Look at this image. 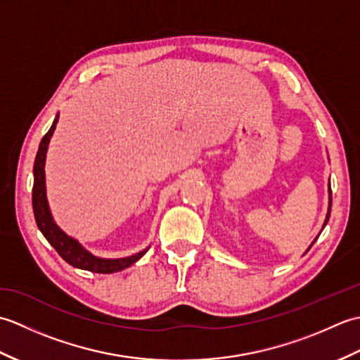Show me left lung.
I'll use <instances>...</instances> for the list:
<instances>
[{"label": "left lung", "instance_id": "1", "mask_svg": "<svg viewBox=\"0 0 360 360\" xmlns=\"http://www.w3.org/2000/svg\"><path fill=\"white\" fill-rule=\"evenodd\" d=\"M331 202H333V196H331V187H330V207H328V215H326V219H325V224H323V227L326 226L328 219H330V213H331Z\"/></svg>", "mask_w": 360, "mask_h": 360}]
</instances>
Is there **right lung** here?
Returning a JSON list of instances; mask_svg holds the SVG:
<instances>
[{"label": "right lung", "instance_id": "right-lung-1", "mask_svg": "<svg viewBox=\"0 0 360 360\" xmlns=\"http://www.w3.org/2000/svg\"><path fill=\"white\" fill-rule=\"evenodd\" d=\"M57 122H58V116L53 119V124L49 128V131L43 136L40 147H38V151H37L35 162H34L32 207H34L37 226L44 235V238L51 243V246L58 252V255L71 266L79 267V269L89 271V272H97V274L119 272L122 269H125V267L131 266L133 263H136L148 249H145L136 255L119 258V259L97 258L94 255H91L88 250L83 249L74 238H70L65 232L60 231V227L53 223V219L51 217L48 200H46L44 160H46V151H48V145L53 134V129H56Z\"/></svg>", "mask_w": 360, "mask_h": 360}]
</instances>
